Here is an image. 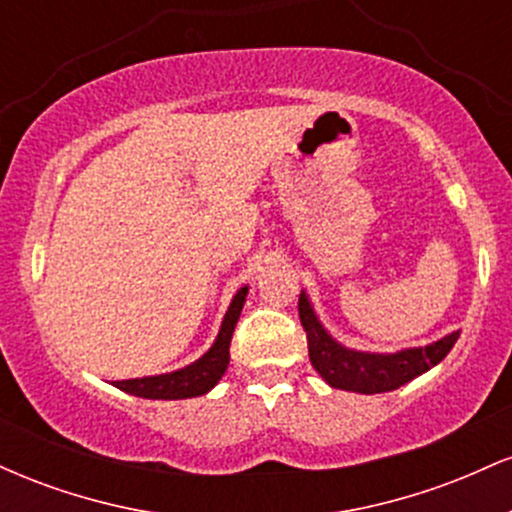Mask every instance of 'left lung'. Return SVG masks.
<instances>
[{"label": "left lung", "instance_id": "obj_1", "mask_svg": "<svg viewBox=\"0 0 512 512\" xmlns=\"http://www.w3.org/2000/svg\"><path fill=\"white\" fill-rule=\"evenodd\" d=\"M298 315L308 337V356L313 368L330 387L361 392V395L397 390L409 380L419 378L421 373L438 366L460 337V330H457L426 346L402 349L397 354H370V351L346 349L337 339H332V334L317 320L305 291H301V298H298Z\"/></svg>", "mask_w": 512, "mask_h": 512}]
</instances>
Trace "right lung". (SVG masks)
<instances>
[{"instance_id": "1", "label": "right lung", "mask_w": 512, "mask_h": 512, "mask_svg": "<svg viewBox=\"0 0 512 512\" xmlns=\"http://www.w3.org/2000/svg\"><path fill=\"white\" fill-rule=\"evenodd\" d=\"M245 296H248V286H243L236 296H233L231 305H228L226 315H223L221 330L216 342L202 358H197L190 366L173 370V373L149 375V378H134V380H117L113 383L117 390L129 392L134 397L144 399H187L207 395V392L221 380L226 373L228 361H231V337L236 330V322L240 317V310L245 305Z\"/></svg>"}]
</instances>
